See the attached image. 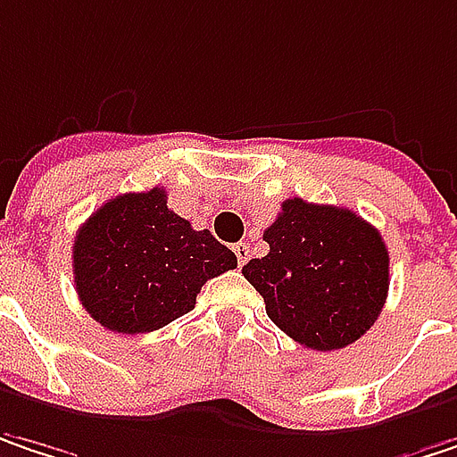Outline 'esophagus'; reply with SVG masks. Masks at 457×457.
<instances>
[{
    "label": "esophagus",
    "mask_w": 457,
    "mask_h": 457,
    "mask_svg": "<svg viewBox=\"0 0 457 457\" xmlns=\"http://www.w3.org/2000/svg\"><path fill=\"white\" fill-rule=\"evenodd\" d=\"M232 251H235V255H237V263H240V266L251 258V245H248V243H237Z\"/></svg>",
    "instance_id": "esophagus-1"
}]
</instances>
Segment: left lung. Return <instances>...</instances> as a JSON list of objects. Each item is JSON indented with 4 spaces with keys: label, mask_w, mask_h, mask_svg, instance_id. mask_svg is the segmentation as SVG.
<instances>
[{
    "label": "left lung",
    "mask_w": 457,
    "mask_h": 457,
    "mask_svg": "<svg viewBox=\"0 0 457 457\" xmlns=\"http://www.w3.org/2000/svg\"><path fill=\"white\" fill-rule=\"evenodd\" d=\"M269 253L243 277L266 315L297 344L331 352L364 336L388 297V248L380 232L349 209L287 199L263 232Z\"/></svg>",
    "instance_id": "obj_1"
}]
</instances>
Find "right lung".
<instances>
[{"instance_id":"obj_1","label":"right lung","mask_w":457,"mask_h":457,"mask_svg":"<svg viewBox=\"0 0 457 457\" xmlns=\"http://www.w3.org/2000/svg\"><path fill=\"white\" fill-rule=\"evenodd\" d=\"M237 258L209 229L168 209L165 188L123 194L79 228L71 248L82 308L116 334H149L196 305Z\"/></svg>"}]
</instances>
